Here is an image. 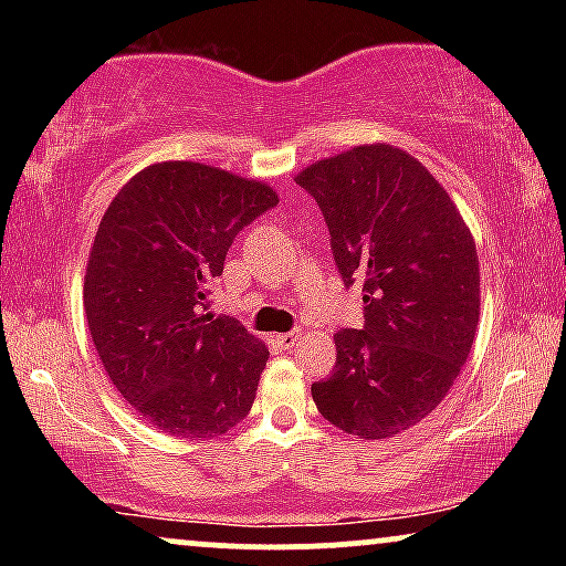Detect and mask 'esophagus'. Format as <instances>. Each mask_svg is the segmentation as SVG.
Masks as SVG:
<instances>
[{
    "instance_id": "1",
    "label": "esophagus",
    "mask_w": 566,
    "mask_h": 566,
    "mask_svg": "<svg viewBox=\"0 0 566 566\" xmlns=\"http://www.w3.org/2000/svg\"><path fill=\"white\" fill-rule=\"evenodd\" d=\"M301 339H304V332L296 329V332H283V335H275V343L285 347V350H291V347H296Z\"/></svg>"
}]
</instances>
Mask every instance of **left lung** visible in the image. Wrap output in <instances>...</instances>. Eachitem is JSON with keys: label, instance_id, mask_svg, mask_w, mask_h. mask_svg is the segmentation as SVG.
<instances>
[{"label": "left lung", "instance_id": "1", "mask_svg": "<svg viewBox=\"0 0 566 566\" xmlns=\"http://www.w3.org/2000/svg\"><path fill=\"white\" fill-rule=\"evenodd\" d=\"M319 203L345 285L363 281V329L335 335L314 405L347 436L394 438L451 391L479 324L474 237L443 185L391 144L353 146L296 175Z\"/></svg>", "mask_w": 566, "mask_h": 566}]
</instances>
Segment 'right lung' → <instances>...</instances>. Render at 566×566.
<instances>
[{
  "label": "right lung",
  "instance_id": "obj_1",
  "mask_svg": "<svg viewBox=\"0 0 566 566\" xmlns=\"http://www.w3.org/2000/svg\"><path fill=\"white\" fill-rule=\"evenodd\" d=\"M275 203L268 182L157 161L99 221L82 296L90 337L120 397L167 436H223L250 415L270 353L208 312V293L234 237Z\"/></svg>",
  "mask_w": 566,
  "mask_h": 566
}]
</instances>
